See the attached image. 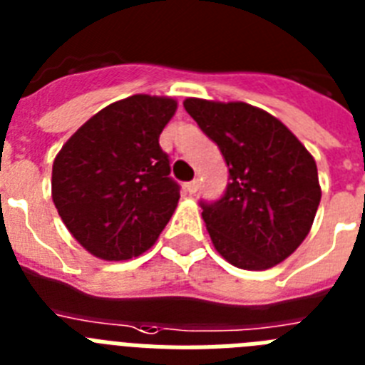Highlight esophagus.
I'll return each mask as SVG.
<instances>
[{"label":"esophagus","mask_w":365,"mask_h":365,"mask_svg":"<svg viewBox=\"0 0 365 365\" xmlns=\"http://www.w3.org/2000/svg\"><path fill=\"white\" fill-rule=\"evenodd\" d=\"M197 188H200V182H197V180H190V182H186L185 185V190L188 192V194H195Z\"/></svg>","instance_id":"34e87169"}]
</instances>
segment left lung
<instances>
[{"label": "left lung", "mask_w": 365, "mask_h": 365, "mask_svg": "<svg viewBox=\"0 0 365 365\" xmlns=\"http://www.w3.org/2000/svg\"><path fill=\"white\" fill-rule=\"evenodd\" d=\"M185 110L230 168L222 200L201 203L216 252L239 269H272L312 230L321 201L313 156L279 119L246 102L186 98Z\"/></svg>", "instance_id": "8db88e82"}]
</instances>
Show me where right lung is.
<instances>
[{
  "label": "right lung",
  "instance_id": "right-lung-1",
  "mask_svg": "<svg viewBox=\"0 0 365 365\" xmlns=\"http://www.w3.org/2000/svg\"><path fill=\"white\" fill-rule=\"evenodd\" d=\"M175 110L170 96L132 95L95 113L57 153L53 205L95 257L143 254L175 212L179 185L158 143Z\"/></svg>",
  "mask_w": 365,
  "mask_h": 365
}]
</instances>
